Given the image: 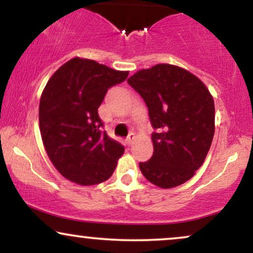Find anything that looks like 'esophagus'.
<instances>
[{
	"instance_id": "34e87169",
	"label": "esophagus",
	"mask_w": 253,
	"mask_h": 253,
	"mask_svg": "<svg viewBox=\"0 0 253 253\" xmlns=\"http://www.w3.org/2000/svg\"><path fill=\"white\" fill-rule=\"evenodd\" d=\"M134 140H135V134L134 133H130V134L127 136V139H126V141H127V144L129 145H133V143H134Z\"/></svg>"
}]
</instances>
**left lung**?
<instances>
[{
  "label": "left lung",
  "instance_id": "8db88e82",
  "mask_svg": "<svg viewBox=\"0 0 253 253\" xmlns=\"http://www.w3.org/2000/svg\"><path fill=\"white\" fill-rule=\"evenodd\" d=\"M127 82L144 98L151 124L153 156L139 164L147 181L163 189L181 185L205 162L215 130V108L205 83L185 69L157 64Z\"/></svg>",
  "mask_w": 253,
  "mask_h": 253
}]
</instances>
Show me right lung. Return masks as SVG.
<instances>
[{
	"label": "right lung",
	"instance_id": "right-lung-1",
	"mask_svg": "<svg viewBox=\"0 0 253 253\" xmlns=\"http://www.w3.org/2000/svg\"><path fill=\"white\" fill-rule=\"evenodd\" d=\"M128 74L75 57L46 83L39 104L40 134L53 167L69 181L94 185L114 172L125 147L102 133L97 108L108 88Z\"/></svg>",
	"mask_w": 253,
	"mask_h": 253
}]
</instances>
